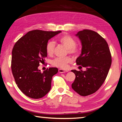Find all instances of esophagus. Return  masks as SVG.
<instances>
[{
	"label": "esophagus",
	"mask_w": 122,
	"mask_h": 122,
	"mask_svg": "<svg viewBox=\"0 0 122 122\" xmlns=\"http://www.w3.org/2000/svg\"><path fill=\"white\" fill-rule=\"evenodd\" d=\"M58 72L60 73H66V72H67L68 71H67V70H63V69H60L58 70Z\"/></svg>",
	"instance_id": "esophagus-1"
}]
</instances>
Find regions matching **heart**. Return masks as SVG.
Here are the masks:
<instances>
[{
  "label": "heart",
  "mask_w": 122,
  "mask_h": 122,
  "mask_svg": "<svg viewBox=\"0 0 122 122\" xmlns=\"http://www.w3.org/2000/svg\"><path fill=\"white\" fill-rule=\"evenodd\" d=\"M57 41L67 48V51L69 54L73 55H77L80 52V47L76 44V40L71 36L67 34L62 35L57 39ZM55 47V43L52 41H49L47 43L45 50L48 55L52 56L54 54ZM72 61V58L69 56L65 57H58L53 60L51 64L54 67L66 69L68 68V64L71 63Z\"/></svg>",
  "instance_id": "1"
}]
</instances>
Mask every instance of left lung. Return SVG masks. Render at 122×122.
<instances>
[{"instance_id": "8db88e82", "label": "left lung", "mask_w": 122, "mask_h": 122, "mask_svg": "<svg viewBox=\"0 0 122 122\" xmlns=\"http://www.w3.org/2000/svg\"><path fill=\"white\" fill-rule=\"evenodd\" d=\"M76 36L82 44L81 54L76 64L86 70H72L76 75L72 87L80 96H86L97 91L105 81L111 66L112 55L106 40L97 32L83 29Z\"/></svg>"}]
</instances>
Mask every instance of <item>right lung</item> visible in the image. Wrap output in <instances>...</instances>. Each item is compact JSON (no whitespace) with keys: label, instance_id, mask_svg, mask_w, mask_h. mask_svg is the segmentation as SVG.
Masks as SVG:
<instances>
[{"label":"right lung","instance_id":"add662e5","mask_svg":"<svg viewBox=\"0 0 122 122\" xmlns=\"http://www.w3.org/2000/svg\"><path fill=\"white\" fill-rule=\"evenodd\" d=\"M60 32L32 30L14 46L11 61L13 75L18 88L29 98H41L51 89L52 76L58 72L57 68H47L41 73L38 67L45 61L47 43Z\"/></svg>","mask_w":122,"mask_h":122}]
</instances>
